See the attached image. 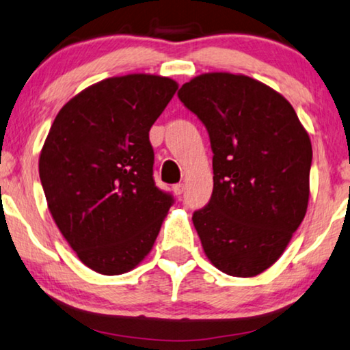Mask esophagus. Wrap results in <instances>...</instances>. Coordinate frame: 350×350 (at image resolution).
Listing matches in <instances>:
<instances>
[{
    "instance_id": "obj_1",
    "label": "esophagus",
    "mask_w": 350,
    "mask_h": 350,
    "mask_svg": "<svg viewBox=\"0 0 350 350\" xmlns=\"http://www.w3.org/2000/svg\"><path fill=\"white\" fill-rule=\"evenodd\" d=\"M184 190H185L184 184H176V185H173V191H174L176 196H180L182 193H184Z\"/></svg>"
}]
</instances>
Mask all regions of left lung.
I'll use <instances>...</instances> for the list:
<instances>
[{
    "label": "left lung",
    "instance_id": "8db88e82",
    "mask_svg": "<svg viewBox=\"0 0 350 350\" xmlns=\"http://www.w3.org/2000/svg\"><path fill=\"white\" fill-rule=\"evenodd\" d=\"M206 125L213 191L193 213L207 259L252 278L276 262L304 221L312 148L291 103L252 77L208 72L177 92Z\"/></svg>",
    "mask_w": 350,
    "mask_h": 350
}]
</instances>
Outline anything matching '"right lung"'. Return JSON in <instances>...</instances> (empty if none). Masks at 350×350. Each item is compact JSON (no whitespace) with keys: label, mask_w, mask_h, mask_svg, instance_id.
Here are the masks:
<instances>
[{"label":"right lung","mask_w":350,"mask_h":350,"mask_svg":"<svg viewBox=\"0 0 350 350\" xmlns=\"http://www.w3.org/2000/svg\"><path fill=\"white\" fill-rule=\"evenodd\" d=\"M179 85L129 74L94 83L56 114L39 176L56 226L86 267L122 275L148 256L171 207L152 179L149 130Z\"/></svg>","instance_id":"right-lung-1"}]
</instances>
